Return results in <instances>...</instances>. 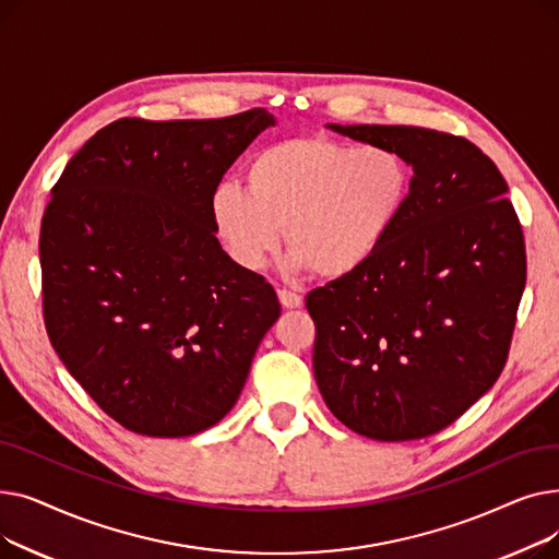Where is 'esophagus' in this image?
<instances>
[{"label":"esophagus","instance_id":"obj_1","mask_svg":"<svg viewBox=\"0 0 559 559\" xmlns=\"http://www.w3.org/2000/svg\"><path fill=\"white\" fill-rule=\"evenodd\" d=\"M278 301H281V306L287 308V310L301 308V304H304L301 295H297V292H289V289H278Z\"/></svg>","mask_w":559,"mask_h":559}]
</instances>
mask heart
Listing matches in <instances>:
<instances>
[{
	"instance_id": "heart-1",
	"label": "heart",
	"mask_w": 559,
	"mask_h": 559,
	"mask_svg": "<svg viewBox=\"0 0 559 559\" xmlns=\"http://www.w3.org/2000/svg\"><path fill=\"white\" fill-rule=\"evenodd\" d=\"M247 190L224 181L211 217L230 258L260 270L281 245L297 270L342 278L362 270L399 222L413 174L383 144L289 138L260 150L245 171Z\"/></svg>"
}]
</instances>
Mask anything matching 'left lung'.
<instances>
[{
  "label": "left lung",
  "mask_w": 559,
  "mask_h": 559,
  "mask_svg": "<svg viewBox=\"0 0 559 559\" xmlns=\"http://www.w3.org/2000/svg\"><path fill=\"white\" fill-rule=\"evenodd\" d=\"M413 167L405 209L362 270L312 289V369L331 413L378 442L435 435L501 376L525 287L508 183L474 142L329 124Z\"/></svg>",
  "instance_id": "1"
}]
</instances>
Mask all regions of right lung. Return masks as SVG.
<instances>
[{
    "instance_id": "right-lung-1",
    "label": "right lung",
    "mask_w": 559,
    "mask_h": 559,
    "mask_svg": "<svg viewBox=\"0 0 559 559\" xmlns=\"http://www.w3.org/2000/svg\"><path fill=\"white\" fill-rule=\"evenodd\" d=\"M253 108L222 120L124 117L87 140L40 226L51 346L108 417L146 437H188L238 401L281 314L274 287L230 260L211 197L274 127Z\"/></svg>"
}]
</instances>
